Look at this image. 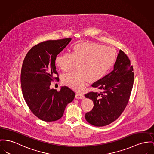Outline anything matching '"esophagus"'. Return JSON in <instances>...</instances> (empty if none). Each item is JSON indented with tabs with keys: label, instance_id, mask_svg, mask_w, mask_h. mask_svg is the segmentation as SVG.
<instances>
[{
	"label": "esophagus",
	"instance_id": "34e87169",
	"mask_svg": "<svg viewBox=\"0 0 154 154\" xmlns=\"http://www.w3.org/2000/svg\"><path fill=\"white\" fill-rule=\"evenodd\" d=\"M75 97H76V99H83V98L84 97V95H83V94H82V93H76V96H75Z\"/></svg>",
	"mask_w": 154,
	"mask_h": 154
}]
</instances>
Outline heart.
I'll use <instances>...</instances> for the list:
<instances>
[{"label":"heart","instance_id":"obj_1","mask_svg":"<svg viewBox=\"0 0 154 154\" xmlns=\"http://www.w3.org/2000/svg\"><path fill=\"white\" fill-rule=\"evenodd\" d=\"M117 52L110 47L96 42H81L74 45L71 54L58 55L55 62L63 72L70 71L75 61L78 69L64 74L63 83L76 90H81L85 82H95L103 78L116 61Z\"/></svg>","mask_w":154,"mask_h":154}]
</instances>
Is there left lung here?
Instances as JSON below:
<instances>
[{
    "label": "left lung",
    "instance_id": "8db88e82",
    "mask_svg": "<svg viewBox=\"0 0 154 154\" xmlns=\"http://www.w3.org/2000/svg\"><path fill=\"white\" fill-rule=\"evenodd\" d=\"M134 76L133 67L128 57L120 50L113 71L92 85L101 92L85 94L92 100L94 104L92 110L85 114L86 121L93 125L102 127L117 119L129 101Z\"/></svg>",
    "mask_w": 154,
    "mask_h": 154
}]
</instances>
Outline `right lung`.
<instances>
[{"mask_svg":"<svg viewBox=\"0 0 154 154\" xmlns=\"http://www.w3.org/2000/svg\"><path fill=\"white\" fill-rule=\"evenodd\" d=\"M71 40L68 38L40 42L27 52L22 65L21 85L24 99L31 112L46 122L60 119L75 96L66 86L59 91L50 88L51 82L59 80L55 58Z\"/></svg>","mask_w":154,"mask_h":154,"instance_id":"obj_1","label":"right lung"}]
</instances>
